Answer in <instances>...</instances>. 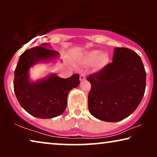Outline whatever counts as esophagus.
<instances>
[{"instance_id": "1", "label": "esophagus", "mask_w": 157, "mask_h": 157, "mask_svg": "<svg viewBox=\"0 0 157 157\" xmlns=\"http://www.w3.org/2000/svg\"><path fill=\"white\" fill-rule=\"evenodd\" d=\"M79 79H80L81 81L85 80V79H86V75H85V74H83H83H81L80 75V78H79Z\"/></svg>"}]
</instances>
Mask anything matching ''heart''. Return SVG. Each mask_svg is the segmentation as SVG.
<instances>
[{
  "label": "heart",
  "instance_id": "heart-1",
  "mask_svg": "<svg viewBox=\"0 0 157 157\" xmlns=\"http://www.w3.org/2000/svg\"><path fill=\"white\" fill-rule=\"evenodd\" d=\"M83 61L87 64H93L97 68L104 67L109 61V57L106 53H101L99 50L87 51L82 56Z\"/></svg>",
  "mask_w": 157,
  "mask_h": 157
}]
</instances>
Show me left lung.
Returning <instances> with one entry per match:
<instances>
[{"label": "left lung", "mask_w": 157, "mask_h": 157, "mask_svg": "<svg viewBox=\"0 0 157 157\" xmlns=\"http://www.w3.org/2000/svg\"><path fill=\"white\" fill-rule=\"evenodd\" d=\"M87 80L91 89L88 97L89 112L107 122L121 121L136 110L146 88V71L134 51L115 48L113 62Z\"/></svg>", "instance_id": "8db88e82"}]
</instances>
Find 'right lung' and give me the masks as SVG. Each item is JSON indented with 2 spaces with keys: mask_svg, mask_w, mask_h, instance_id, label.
<instances>
[{
  "mask_svg": "<svg viewBox=\"0 0 157 157\" xmlns=\"http://www.w3.org/2000/svg\"><path fill=\"white\" fill-rule=\"evenodd\" d=\"M59 56L50 44L44 43L25 51L19 58L14 73V92L23 109L33 117L52 119L61 115L66 109L69 91L80 83L78 74L68 78L55 74L36 81L31 78L30 68L41 62H56Z\"/></svg>",
  "mask_w": 157,
  "mask_h": 157,
  "instance_id": "add662e5",
  "label": "right lung"
}]
</instances>
